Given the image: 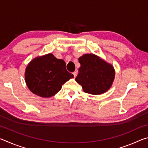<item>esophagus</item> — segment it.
Listing matches in <instances>:
<instances>
[{
  "label": "esophagus",
  "mask_w": 148,
  "mask_h": 148,
  "mask_svg": "<svg viewBox=\"0 0 148 148\" xmlns=\"http://www.w3.org/2000/svg\"><path fill=\"white\" fill-rule=\"evenodd\" d=\"M73 75H74V77H76V76H77V72H76V71H74V72H73Z\"/></svg>",
  "instance_id": "obj_1"
}]
</instances>
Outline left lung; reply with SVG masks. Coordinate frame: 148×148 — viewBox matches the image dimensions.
<instances>
[{
  "instance_id": "8db88e82",
  "label": "left lung",
  "mask_w": 148,
  "mask_h": 148,
  "mask_svg": "<svg viewBox=\"0 0 148 148\" xmlns=\"http://www.w3.org/2000/svg\"><path fill=\"white\" fill-rule=\"evenodd\" d=\"M81 66L76 81L84 91L101 95L111 87L115 76L113 66L93 54H86L78 59Z\"/></svg>"
}]
</instances>
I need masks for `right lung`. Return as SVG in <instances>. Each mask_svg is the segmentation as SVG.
Returning <instances> with one entry per match:
<instances>
[{
	"mask_svg": "<svg viewBox=\"0 0 148 148\" xmlns=\"http://www.w3.org/2000/svg\"><path fill=\"white\" fill-rule=\"evenodd\" d=\"M25 82L31 91L42 97H51L74 75L66 71V64L49 53L30 62L25 71Z\"/></svg>",
	"mask_w": 148,
	"mask_h": 148,
	"instance_id": "right-lung-1",
	"label": "right lung"
}]
</instances>
